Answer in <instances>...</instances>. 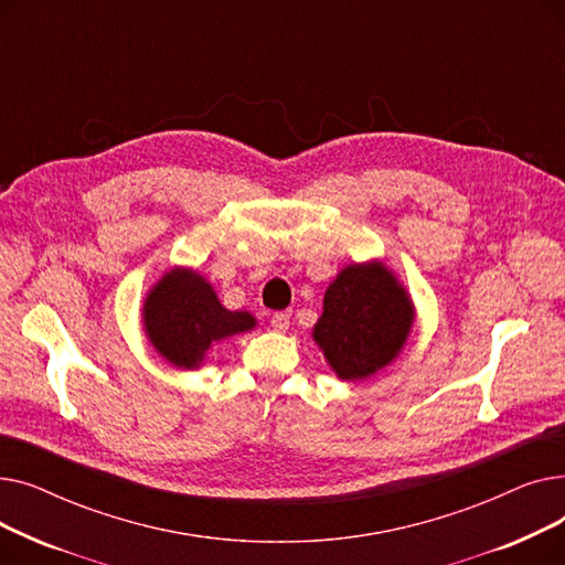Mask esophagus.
Segmentation results:
<instances>
[{"label":"esophagus","instance_id":"obj_1","mask_svg":"<svg viewBox=\"0 0 565 565\" xmlns=\"http://www.w3.org/2000/svg\"><path fill=\"white\" fill-rule=\"evenodd\" d=\"M270 324H273L275 332H286V330L290 328V313H288V311H277V313H273Z\"/></svg>","mask_w":565,"mask_h":565}]
</instances>
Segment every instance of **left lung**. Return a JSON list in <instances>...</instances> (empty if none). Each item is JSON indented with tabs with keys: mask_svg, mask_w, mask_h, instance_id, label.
Returning <instances> with one entry per match:
<instances>
[{
	"mask_svg": "<svg viewBox=\"0 0 565 565\" xmlns=\"http://www.w3.org/2000/svg\"><path fill=\"white\" fill-rule=\"evenodd\" d=\"M313 339L341 380L387 366L412 328V302L382 265H348L324 292Z\"/></svg>",
	"mask_w": 565,
	"mask_h": 565,
	"instance_id": "8db88e82",
	"label": "left lung"
}]
</instances>
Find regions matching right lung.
I'll return each mask as SVG.
<instances>
[{
  "label": "right lung",
  "instance_id": "obj_1",
  "mask_svg": "<svg viewBox=\"0 0 565 565\" xmlns=\"http://www.w3.org/2000/svg\"><path fill=\"white\" fill-rule=\"evenodd\" d=\"M146 334L167 362L196 369L213 343L252 330L247 311H226L211 284L190 270H171L143 305Z\"/></svg>",
  "mask_w": 565,
  "mask_h": 565
}]
</instances>
